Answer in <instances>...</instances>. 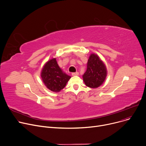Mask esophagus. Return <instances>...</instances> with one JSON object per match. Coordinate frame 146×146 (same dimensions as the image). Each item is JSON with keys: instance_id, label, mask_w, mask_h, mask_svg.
I'll list each match as a JSON object with an SVG mask.
<instances>
[{"instance_id": "34e87169", "label": "esophagus", "mask_w": 146, "mask_h": 146, "mask_svg": "<svg viewBox=\"0 0 146 146\" xmlns=\"http://www.w3.org/2000/svg\"><path fill=\"white\" fill-rule=\"evenodd\" d=\"M72 76H78L79 74V72H74V73H73L72 74Z\"/></svg>"}]
</instances>
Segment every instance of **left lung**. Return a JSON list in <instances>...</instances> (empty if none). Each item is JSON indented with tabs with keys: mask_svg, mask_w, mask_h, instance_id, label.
I'll return each instance as SVG.
<instances>
[{
	"mask_svg": "<svg viewBox=\"0 0 146 146\" xmlns=\"http://www.w3.org/2000/svg\"><path fill=\"white\" fill-rule=\"evenodd\" d=\"M108 70L100 57L92 53L88 59L87 70L83 75V80L86 86L96 89L102 85L106 80Z\"/></svg>",
	"mask_w": 146,
	"mask_h": 146,
	"instance_id": "1",
	"label": "left lung"
}]
</instances>
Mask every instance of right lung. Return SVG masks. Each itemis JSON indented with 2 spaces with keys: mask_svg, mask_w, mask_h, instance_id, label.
<instances>
[{
  "mask_svg": "<svg viewBox=\"0 0 146 146\" xmlns=\"http://www.w3.org/2000/svg\"><path fill=\"white\" fill-rule=\"evenodd\" d=\"M40 76L47 88L56 93L62 90L71 78V76L66 74L61 69L55 57L48 60L44 64Z\"/></svg>",
  "mask_w": 146,
  "mask_h": 146,
  "instance_id": "obj_1",
  "label": "right lung"
}]
</instances>
